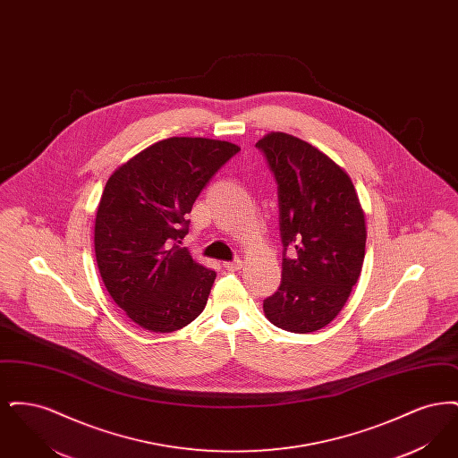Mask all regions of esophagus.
<instances>
[{
  "label": "esophagus",
  "mask_w": 458,
  "mask_h": 458,
  "mask_svg": "<svg viewBox=\"0 0 458 458\" xmlns=\"http://www.w3.org/2000/svg\"><path fill=\"white\" fill-rule=\"evenodd\" d=\"M225 267H226L228 271H237V269L242 267V261H240V259H235V261L225 262Z\"/></svg>",
  "instance_id": "1"
}]
</instances>
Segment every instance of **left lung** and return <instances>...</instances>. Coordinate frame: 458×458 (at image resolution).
I'll return each instance as SVG.
<instances>
[{
    "label": "left lung",
    "mask_w": 458,
    "mask_h": 458,
    "mask_svg": "<svg viewBox=\"0 0 458 458\" xmlns=\"http://www.w3.org/2000/svg\"><path fill=\"white\" fill-rule=\"evenodd\" d=\"M278 182L282 284L264 316L290 333L329 325L349 301L366 254V215L349 174L316 146L284 131L256 144Z\"/></svg>",
    "instance_id": "left-lung-1"
}]
</instances>
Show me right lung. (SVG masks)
Masks as SVG:
<instances>
[{
    "label": "right lung",
    "instance_id": "obj_1",
    "mask_svg": "<svg viewBox=\"0 0 458 458\" xmlns=\"http://www.w3.org/2000/svg\"><path fill=\"white\" fill-rule=\"evenodd\" d=\"M240 151L206 137H170L120 165L94 223L103 284L137 327L172 333L204 310L216 273L180 247L187 215L213 174Z\"/></svg>",
    "mask_w": 458,
    "mask_h": 458
}]
</instances>
